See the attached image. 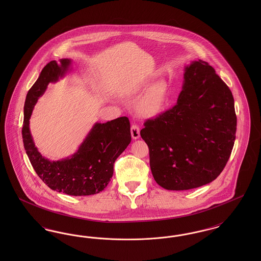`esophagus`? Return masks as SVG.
Returning a JSON list of instances; mask_svg holds the SVG:
<instances>
[{"mask_svg":"<svg viewBox=\"0 0 261 261\" xmlns=\"http://www.w3.org/2000/svg\"><path fill=\"white\" fill-rule=\"evenodd\" d=\"M131 135H132V138L133 139H139V137H140V128H139V126L136 124H133L131 126Z\"/></svg>","mask_w":261,"mask_h":261,"instance_id":"esophagus-1","label":"esophagus"}]
</instances>
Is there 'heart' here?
<instances>
[{
  "label": "heart",
  "mask_w": 261,
  "mask_h": 261,
  "mask_svg": "<svg viewBox=\"0 0 261 261\" xmlns=\"http://www.w3.org/2000/svg\"><path fill=\"white\" fill-rule=\"evenodd\" d=\"M149 84H143L134 88L133 93L144 91ZM167 86L164 82H156L138 99L135 108L138 114L142 117L153 118L160 115L167 103Z\"/></svg>",
  "instance_id": "b5f03b06"
}]
</instances>
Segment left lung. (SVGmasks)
<instances>
[{
	"label": "left lung",
	"instance_id": "left-lung-1",
	"mask_svg": "<svg viewBox=\"0 0 261 261\" xmlns=\"http://www.w3.org/2000/svg\"><path fill=\"white\" fill-rule=\"evenodd\" d=\"M144 125L141 137L160 186L183 191L206 185L222 172L234 147L232 92L208 62H193L185 67L177 103Z\"/></svg>",
	"mask_w": 261,
	"mask_h": 261
}]
</instances>
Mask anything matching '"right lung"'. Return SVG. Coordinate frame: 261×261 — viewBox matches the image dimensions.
Wrapping results in <instances>:
<instances>
[{"instance_id": "right-lung-1", "label": "right lung", "mask_w": 261, "mask_h": 261, "mask_svg": "<svg viewBox=\"0 0 261 261\" xmlns=\"http://www.w3.org/2000/svg\"><path fill=\"white\" fill-rule=\"evenodd\" d=\"M71 61L49 62L28 91L24 103L22 139L27 156L41 180L54 191L69 196H90L101 192L111 181L113 164L131 142L130 122L122 116L96 123L78 150L70 158L51 162L38 151L29 130L34 106L50 82L65 74Z\"/></svg>"}]
</instances>
